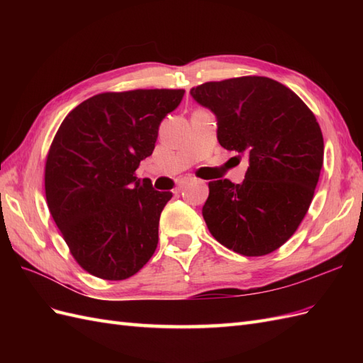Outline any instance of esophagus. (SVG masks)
Wrapping results in <instances>:
<instances>
[{
    "label": "esophagus",
    "mask_w": 363,
    "mask_h": 363,
    "mask_svg": "<svg viewBox=\"0 0 363 363\" xmlns=\"http://www.w3.org/2000/svg\"><path fill=\"white\" fill-rule=\"evenodd\" d=\"M192 182H194V179H184V180H182L180 184H179V189H184L186 186H189Z\"/></svg>",
    "instance_id": "34e87169"
}]
</instances>
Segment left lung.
Here are the masks:
<instances>
[{
    "label": "left lung",
    "mask_w": 363,
    "mask_h": 363,
    "mask_svg": "<svg viewBox=\"0 0 363 363\" xmlns=\"http://www.w3.org/2000/svg\"><path fill=\"white\" fill-rule=\"evenodd\" d=\"M191 95L216 115L221 147L250 159L242 183H208L204 221L228 250L269 255L309 211L324 160L321 127L298 95L268 77L207 82Z\"/></svg>",
    "instance_id": "8db88e82"
}]
</instances>
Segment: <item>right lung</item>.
Segmentation results:
<instances>
[{"mask_svg": "<svg viewBox=\"0 0 363 363\" xmlns=\"http://www.w3.org/2000/svg\"><path fill=\"white\" fill-rule=\"evenodd\" d=\"M183 89L103 92L67 115L45 162V196L75 262L103 280H125L159 242V219L172 192L139 180L162 119Z\"/></svg>", "mask_w": 363, "mask_h": 363, "instance_id": "obj_1", "label": "right lung"}]
</instances>
